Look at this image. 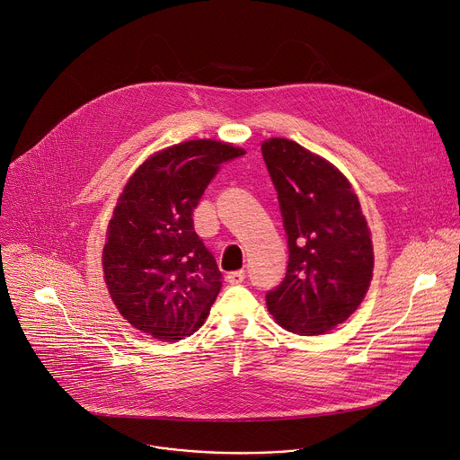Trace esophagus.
Returning <instances> with one entry per match:
<instances>
[{
	"label": "esophagus",
	"instance_id": "1",
	"mask_svg": "<svg viewBox=\"0 0 460 460\" xmlns=\"http://www.w3.org/2000/svg\"><path fill=\"white\" fill-rule=\"evenodd\" d=\"M245 279V270L243 269H240V270H233V272H229L227 274V281L229 283H233V285H238V283H242Z\"/></svg>",
	"mask_w": 460,
	"mask_h": 460
}]
</instances>
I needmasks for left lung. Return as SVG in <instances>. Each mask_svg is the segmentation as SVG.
I'll list each match as a JSON object with an SVG mask.
<instances>
[{
	"instance_id": "8db88e82",
	"label": "left lung",
	"mask_w": 460,
	"mask_h": 460,
	"mask_svg": "<svg viewBox=\"0 0 460 460\" xmlns=\"http://www.w3.org/2000/svg\"><path fill=\"white\" fill-rule=\"evenodd\" d=\"M261 155L278 193L288 263L265 294L285 331L316 336L343 323L363 301L374 269L367 220L349 181L294 140L269 138Z\"/></svg>"
}]
</instances>
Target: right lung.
<instances>
[{
	"mask_svg": "<svg viewBox=\"0 0 460 460\" xmlns=\"http://www.w3.org/2000/svg\"><path fill=\"white\" fill-rule=\"evenodd\" d=\"M243 149L188 140L147 159L126 184L108 226L102 269L119 313L161 341L199 331L222 288L193 211L224 163Z\"/></svg>",
	"mask_w": 460,
	"mask_h": 460,
	"instance_id": "obj_1",
	"label": "right lung"
}]
</instances>
